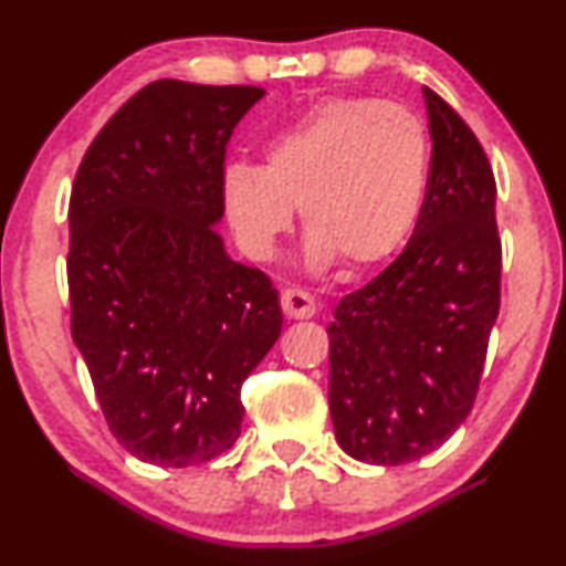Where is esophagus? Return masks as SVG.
I'll return each mask as SVG.
<instances>
[{"label":"esophagus","mask_w":566,"mask_h":566,"mask_svg":"<svg viewBox=\"0 0 566 566\" xmlns=\"http://www.w3.org/2000/svg\"><path fill=\"white\" fill-rule=\"evenodd\" d=\"M282 311L290 319H311L316 314V301L305 290L290 287L282 292Z\"/></svg>","instance_id":"esophagus-1"}]
</instances>
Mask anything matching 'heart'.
Here are the masks:
<instances>
[{
    "instance_id": "heart-1",
    "label": "heart",
    "mask_w": 566,
    "mask_h": 566,
    "mask_svg": "<svg viewBox=\"0 0 566 566\" xmlns=\"http://www.w3.org/2000/svg\"><path fill=\"white\" fill-rule=\"evenodd\" d=\"M263 165L231 161L226 218L255 261H271L301 210L305 258L356 271L399 250L423 210L431 172L426 122L401 103L327 97L265 143Z\"/></svg>"
}]
</instances>
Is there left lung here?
Instances as JSON below:
<instances>
[{"label":"left lung","mask_w":566,"mask_h":566,"mask_svg":"<svg viewBox=\"0 0 566 566\" xmlns=\"http://www.w3.org/2000/svg\"><path fill=\"white\" fill-rule=\"evenodd\" d=\"M423 95L433 148L418 226L327 327L337 444L373 465L420 460L469 418L500 311L495 175L450 103Z\"/></svg>","instance_id":"left-lung-1"}]
</instances>
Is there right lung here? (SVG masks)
Listing matches in <instances>:
<instances>
[{
    "label": "right lung",
    "instance_id": "1",
    "mask_svg": "<svg viewBox=\"0 0 566 566\" xmlns=\"http://www.w3.org/2000/svg\"><path fill=\"white\" fill-rule=\"evenodd\" d=\"M250 84L159 80L90 143L69 201L71 335L129 454L188 469L242 433V382L282 333L261 269L233 263L216 223Z\"/></svg>",
    "mask_w": 566,
    "mask_h": 566
}]
</instances>
